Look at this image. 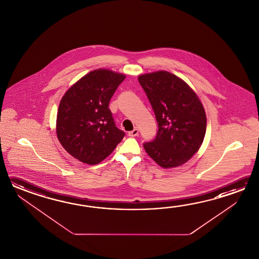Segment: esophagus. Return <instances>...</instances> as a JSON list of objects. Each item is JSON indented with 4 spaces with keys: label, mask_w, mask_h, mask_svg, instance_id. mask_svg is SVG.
I'll return each mask as SVG.
<instances>
[{
    "label": "esophagus",
    "mask_w": 259,
    "mask_h": 259,
    "mask_svg": "<svg viewBox=\"0 0 259 259\" xmlns=\"http://www.w3.org/2000/svg\"><path fill=\"white\" fill-rule=\"evenodd\" d=\"M138 134H139V130H138L137 127H135L132 132H128V136L130 137H135V136H137Z\"/></svg>",
    "instance_id": "obj_1"
}]
</instances>
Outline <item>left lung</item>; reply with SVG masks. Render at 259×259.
Segmentation results:
<instances>
[{
    "label": "left lung",
    "mask_w": 259,
    "mask_h": 259,
    "mask_svg": "<svg viewBox=\"0 0 259 259\" xmlns=\"http://www.w3.org/2000/svg\"><path fill=\"white\" fill-rule=\"evenodd\" d=\"M138 79L158 124L154 141L143 143L145 152L163 168L185 164L198 152L206 131V116L197 94L181 77L165 70L143 74Z\"/></svg>",
    "instance_id": "1"
}]
</instances>
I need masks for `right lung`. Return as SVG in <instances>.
Returning a JSON list of instances; mask_svg holds the SVG:
<instances>
[{"label":"right lung","instance_id":"add662e5","mask_svg":"<svg viewBox=\"0 0 259 259\" xmlns=\"http://www.w3.org/2000/svg\"><path fill=\"white\" fill-rule=\"evenodd\" d=\"M125 77L110 69H95L62 97L55 132L61 145L74 158L97 165L121 142L125 133L116 127L108 105Z\"/></svg>","mask_w":259,"mask_h":259}]
</instances>
